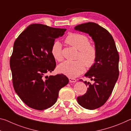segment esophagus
Returning a JSON list of instances; mask_svg holds the SVG:
<instances>
[{"instance_id":"34e87169","label":"esophagus","mask_w":131,"mask_h":131,"mask_svg":"<svg viewBox=\"0 0 131 131\" xmlns=\"http://www.w3.org/2000/svg\"><path fill=\"white\" fill-rule=\"evenodd\" d=\"M69 81L70 83H76V80L73 78H69Z\"/></svg>"}]
</instances>
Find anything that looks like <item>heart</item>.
I'll return each instance as SVG.
<instances>
[{
    "mask_svg": "<svg viewBox=\"0 0 131 131\" xmlns=\"http://www.w3.org/2000/svg\"><path fill=\"white\" fill-rule=\"evenodd\" d=\"M66 43L79 51L77 58L81 59L76 61H66L61 63L58 70L61 73L70 78H75L85 71V65L91 67L94 65L96 58V50L95 47L90 45L88 37L79 34H72L67 37ZM51 54L55 59L61 61L63 59L62 44L55 41L51 47ZM85 64H84V63Z\"/></svg>",
    "mask_w": 131,
    "mask_h": 131,
    "instance_id": "b5f03b06",
    "label": "heart"
}]
</instances>
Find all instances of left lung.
I'll return each mask as SVG.
<instances>
[{"instance_id":"obj_1","label":"left lung","mask_w":131,"mask_h":131,"mask_svg":"<svg viewBox=\"0 0 131 131\" xmlns=\"http://www.w3.org/2000/svg\"><path fill=\"white\" fill-rule=\"evenodd\" d=\"M74 30L89 35L94 42L96 58L94 65L84 74L91 80L84 81L88 85L87 91L77 97V102L89 110L99 108L107 101L118 78L119 55L112 35L105 28L94 23L78 25Z\"/></svg>"}]
</instances>
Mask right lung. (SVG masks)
Wrapping results in <instances>:
<instances>
[{
    "label": "right lung",
    "instance_id": "add662e5",
    "mask_svg": "<svg viewBox=\"0 0 131 131\" xmlns=\"http://www.w3.org/2000/svg\"><path fill=\"white\" fill-rule=\"evenodd\" d=\"M66 30L34 24L15 40L10 61L13 84L15 92L29 107L39 110L51 107L59 90L69 83L63 74L46 76L56 66L52 44Z\"/></svg>",
    "mask_w": 131,
    "mask_h": 131
}]
</instances>
